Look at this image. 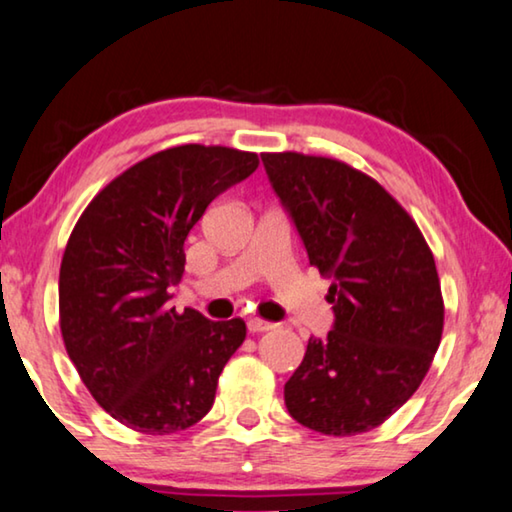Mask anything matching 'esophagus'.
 <instances>
[{"instance_id":"obj_1","label":"esophagus","mask_w":512,"mask_h":512,"mask_svg":"<svg viewBox=\"0 0 512 512\" xmlns=\"http://www.w3.org/2000/svg\"><path fill=\"white\" fill-rule=\"evenodd\" d=\"M247 327L251 334H258V332H270V329H274L277 325H274V322H267L263 318H249Z\"/></svg>"}]
</instances>
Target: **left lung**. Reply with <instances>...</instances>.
Wrapping results in <instances>:
<instances>
[{
    "label": "left lung",
    "mask_w": 512,
    "mask_h": 512,
    "mask_svg": "<svg viewBox=\"0 0 512 512\" xmlns=\"http://www.w3.org/2000/svg\"><path fill=\"white\" fill-rule=\"evenodd\" d=\"M261 157L309 263L334 279V329L306 345L286 407L322 435L368 432L412 398L442 341L435 256L410 212L364 171L295 151Z\"/></svg>",
    "instance_id": "obj_1"
}]
</instances>
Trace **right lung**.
Masks as SVG:
<instances>
[{"mask_svg":"<svg viewBox=\"0 0 512 512\" xmlns=\"http://www.w3.org/2000/svg\"><path fill=\"white\" fill-rule=\"evenodd\" d=\"M258 167L229 146L183 144L132 164L77 219L59 270V327L96 403L125 428L171 435L215 403L242 318L169 306L185 240L210 201Z\"/></svg>","mask_w":512,"mask_h":512,"instance_id":"obj_1","label":"right lung"}]
</instances>
